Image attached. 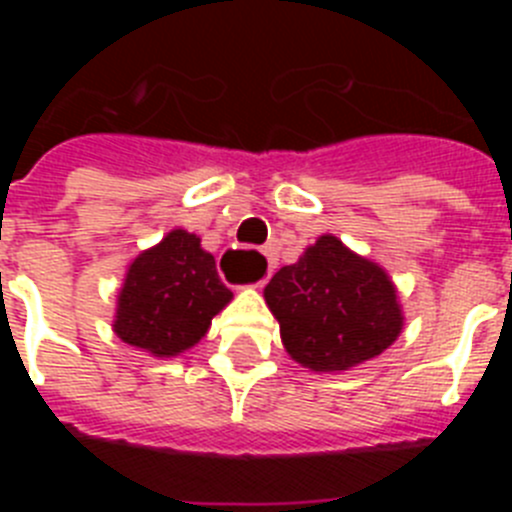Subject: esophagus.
<instances>
[{"label":"esophagus","mask_w":512,"mask_h":512,"mask_svg":"<svg viewBox=\"0 0 512 512\" xmlns=\"http://www.w3.org/2000/svg\"><path fill=\"white\" fill-rule=\"evenodd\" d=\"M251 261H256V264H264V277H261L259 282H253V287H261V284L269 279L271 266H274V261H271V248L269 251H261V253H248V251H243V248H233V251H228L223 256V264H228L230 269H235V271H243L248 264H251Z\"/></svg>","instance_id":"obj_1"}]
</instances>
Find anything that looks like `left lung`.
Instances as JSON below:
<instances>
[{"label":"left lung","mask_w":512,"mask_h":512,"mask_svg":"<svg viewBox=\"0 0 512 512\" xmlns=\"http://www.w3.org/2000/svg\"><path fill=\"white\" fill-rule=\"evenodd\" d=\"M287 354L315 374L346 372L400 338V292L377 261L351 251L333 233L282 266L264 289Z\"/></svg>","instance_id":"8db88e82"}]
</instances>
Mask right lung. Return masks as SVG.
<instances>
[{"mask_svg":"<svg viewBox=\"0 0 512 512\" xmlns=\"http://www.w3.org/2000/svg\"><path fill=\"white\" fill-rule=\"evenodd\" d=\"M233 292L220 282L202 238L174 228L130 261L117 289L112 330L156 359H174L202 341Z\"/></svg>","mask_w":512,"mask_h":512,"instance_id":"add662e5","label":"right lung"}]
</instances>
